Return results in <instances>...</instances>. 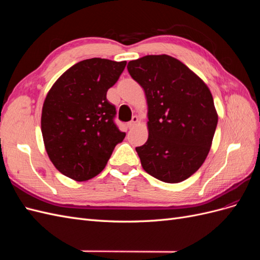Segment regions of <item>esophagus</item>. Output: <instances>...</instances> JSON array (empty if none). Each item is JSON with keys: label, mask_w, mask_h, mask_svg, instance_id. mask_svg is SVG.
I'll return each instance as SVG.
<instances>
[{"label": "esophagus", "mask_w": 260, "mask_h": 260, "mask_svg": "<svg viewBox=\"0 0 260 260\" xmlns=\"http://www.w3.org/2000/svg\"><path fill=\"white\" fill-rule=\"evenodd\" d=\"M138 120H139L138 117H137V116H133L132 119L127 123V127H128L129 129H132V128L135 127V125L138 123Z\"/></svg>", "instance_id": "obj_1"}]
</instances>
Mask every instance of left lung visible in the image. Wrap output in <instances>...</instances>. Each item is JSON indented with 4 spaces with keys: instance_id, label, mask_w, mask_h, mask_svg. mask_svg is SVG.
Returning a JSON list of instances; mask_svg holds the SVG:
<instances>
[{
    "instance_id": "8db88e82",
    "label": "left lung",
    "mask_w": 260,
    "mask_h": 260,
    "mask_svg": "<svg viewBox=\"0 0 260 260\" xmlns=\"http://www.w3.org/2000/svg\"><path fill=\"white\" fill-rule=\"evenodd\" d=\"M147 102L148 139L136 147L148 175L179 183L205 161L218 115L206 83L179 59L146 55L128 62Z\"/></svg>"
}]
</instances>
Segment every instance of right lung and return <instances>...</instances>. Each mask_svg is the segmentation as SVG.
Instances as JSON below:
<instances>
[{
	"instance_id": "add662e5",
	"label": "right lung",
	"mask_w": 260,
	"mask_h": 260,
	"mask_svg": "<svg viewBox=\"0 0 260 260\" xmlns=\"http://www.w3.org/2000/svg\"><path fill=\"white\" fill-rule=\"evenodd\" d=\"M127 61L90 58L77 62L46 95L41 131L49 158L62 175L86 181L103 170L125 133L114 122L116 107L106 99Z\"/></svg>"
}]
</instances>
